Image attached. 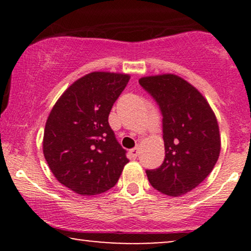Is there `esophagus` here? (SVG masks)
Segmentation results:
<instances>
[{"label":"esophagus","instance_id":"obj_1","mask_svg":"<svg viewBox=\"0 0 251 251\" xmlns=\"http://www.w3.org/2000/svg\"><path fill=\"white\" fill-rule=\"evenodd\" d=\"M138 153H139V150L138 149L130 150V155H131V157H133V159H136V157L138 156Z\"/></svg>","mask_w":251,"mask_h":251}]
</instances>
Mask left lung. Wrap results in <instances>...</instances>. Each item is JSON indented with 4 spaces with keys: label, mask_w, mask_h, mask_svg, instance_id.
Instances as JSON below:
<instances>
[{
    "label": "left lung",
    "mask_w": 251,
    "mask_h": 251,
    "mask_svg": "<svg viewBox=\"0 0 251 251\" xmlns=\"http://www.w3.org/2000/svg\"><path fill=\"white\" fill-rule=\"evenodd\" d=\"M162 112L164 161L146 170L151 185L160 193L180 197L209 176L221 153L217 119L203 95L176 74L139 78Z\"/></svg>",
    "instance_id": "1"
}]
</instances>
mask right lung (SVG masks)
<instances>
[{
    "label": "right lung",
    "mask_w": 251,
    "mask_h": 251,
    "mask_svg": "<svg viewBox=\"0 0 251 251\" xmlns=\"http://www.w3.org/2000/svg\"><path fill=\"white\" fill-rule=\"evenodd\" d=\"M130 75L92 72L72 83L53 105L43 136V154L53 176L81 195L118 183L129 160L108 125L112 106Z\"/></svg>",
    "instance_id": "1"
}]
</instances>
